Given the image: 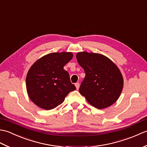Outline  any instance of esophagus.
Wrapping results in <instances>:
<instances>
[{
  "mask_svg": "<svg viewBox=\"0 0 147 147\" xmlns=\"http://www.w3.org/2000/svg\"><path fill=\"white\" fill-rule=\"evenodd\" d=\"M75 86H76V88L77 90H78L80 88V83H75Z\"/></svg>",
  "mask_w": 147,
  "mask_h": 147,
  "instance_id": "34e87169",
  "label": "esophagus"
}]
</instances>
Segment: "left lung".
<instances>
[{
    "label": "left lung",
    "instance_id": "1",
    "mask_svg": "<svg viewBox=\"0 0 147 147\" xmlns=\"http://www.w3.org/2000/svg\"><path fill=\"white\" fill-rule=\"evenodd\" d=\"M76 59L86 74L79 92L89 104L102 109L116 102L123 87V78L117 65L96 53L78 52Z\"/></svg>",
    "mask_w": 147,
    "mask_h": 147
}]
</instances>
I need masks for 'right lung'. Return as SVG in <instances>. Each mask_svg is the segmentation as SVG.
I'll use <instances>...</instances> for the list:
<instances>
[{"instance_id":"add662e5","label":"right lung","mask_w":147,"mask_h":147,"mask_svg":"<svg viewBox=\"0 0 147 147\" xmlns=\"http://www.w3.org/2000/svg\"><path fill=\"white\" fill-rule=\"evenodd\" d=\"M73 57L71 52L51 53L37 60L28 72L26 85L30 98L38 107L51 110L64 101L76 86L64 66Z\"/></svg>"}]
</instances>
